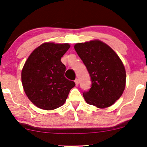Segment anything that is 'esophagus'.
I'll return each instance as SVG.
<instances>
[{"label": "esophagus", "mask_w": 147, "mask_h": 147, "mask_svg": "<svg viewBox=\"0 0 147 147\" xmlns=\"http://www.w3.org/2000/svg\"><path fill=\"white\" fill-rule=\"evenodd\" d=\"M75 83H76V86H78V85L79 84V80H78V79H76V80H75Z\"/></svg>", "instance_id": "1"}]
</instances>
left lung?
Segmentation results:
<instances>
[{"mask_svg":"<svg viewBox=\"0 0 147 147\" xmlns=\"http://www.w3.org/2000/svg\"><path fill=\"white\" fill-rule=\"evenodd\" d=\"M91 78V87L83 93L87 104L99 108H108L123 93L125 69L117 53L99 40L78 43L74 46Z\"/></svg>","mask_w":147,"mask_h":147,"instance_id":"8db88e82","label":"left lung"}]
</instances>
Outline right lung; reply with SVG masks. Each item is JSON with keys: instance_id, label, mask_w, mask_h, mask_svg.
<instances>
[{"instance_id": "obj_1", "label": "right lung", "mask_w": 147, "mask_h": 147, "mask_svg": "<svg viewBox=\"0 0 147 147\" xmlns=\"http://www.w3.org/2000/svg\"><path fill=\"white\" fill-rule=\"evenodd\" d=\"M69 48V43H42L24 65L21 75L24 90L41 109L51 110L63 106L75 86L74 81L65 77L66 67L61 61Z\"/></svg>"}]
</instances>
